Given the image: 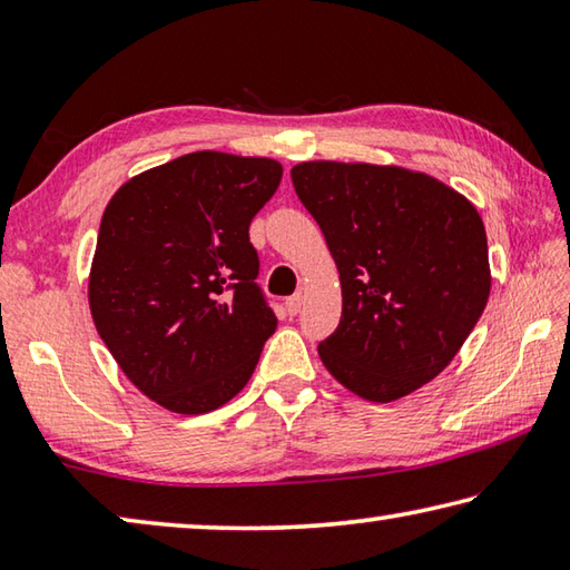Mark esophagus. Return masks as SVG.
<instances>
[{"instance_id": "1", "label": "esophagus", "mask_w": 570, "mask_h": 570, "mask_svg": "<svg viewBox=\"0 0 570 570\" xmlns=\"http://www.w3.org/2000/svg\"><path fill=\"white\" fill-rule=\"evenodd\" d=\"M304 302H306V296H304V294H294L292 298H286V312L292 314V316H296L298 312H302Z\"/></svg>"}]
</instances>
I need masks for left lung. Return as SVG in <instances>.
I'll list each match as a JSON object with an SVG mask.
<instances>
[{"instance_id": "8db88e82", "label": "left lung", "mask_w": 570, "mask_h": 570, "mask_svg": "<svg viewBox=\"0 0 570 570\" xmlns=\"http://www.w3.org/2000/svg\"><path fill=\"white\" fill-rule=\"evenodd\" d=\"M292 180L342 284L340 326L320 344L324 366L362 400L407 397L445 370L488 304L478 208L402 166L308 160Z\"/></svg>"}]
</instances>
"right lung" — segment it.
Instances as JSON below:
<instances>
[{
  "mask_svg": "<svg viewBox=\"0 0 570 570\" xmlns=\"http://www.w3.org/2000/svg\"><path fill=\"white\" fill-rule=\"evenodd\" d=\"M282 163L198 150L125 180L100 220L88 302L135 387L178 414L246 387L276 316L256 286L254 216Z\"/></svg>",
  "mask_w": 570,
  "mask_h": 570,
  "instance_id": "right-lung-1",
  "label": "right lung"
}]
</instances>
